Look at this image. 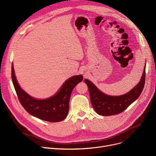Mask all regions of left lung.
<instances>
[{
  "mask_svg": "<svg viewBox=\"0 0 156 156\" xmlns=\"http://www.w3.org/2000/svg\"><path fill=\"white\" fill-rule=\"evenodd\" d=\"M145 78L146 67H144L143 76L137 85L129 92L118 96H111L104 94L88 80L85 79L84 82L88 86L91 103L95 111L100 115L112 116L124 111L137 100L143 90Z\"/></svg>",
  "mask_w": 156,
  "mask_h": 156,
  "instance_id": "1",
  "label": "left lung"
}]
</instances>
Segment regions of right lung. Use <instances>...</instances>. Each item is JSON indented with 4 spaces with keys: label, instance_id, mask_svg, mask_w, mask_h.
I'll return each mask as SVG.
<instances>
[{
    "label": "right lung",
    "instance_id": "add662e5",
    "mask_svg": "<svg viewBox=\"0 0 156 156\" xmlns=\"http://www.w3.org/2000/svg\"><path fill=\"white\" fill-rule=\"evenodd\" d=\"M11 75L14 88L23 108L31 115L49 122H59L65 119L69 110V101L72 90L83 79L82 75L71 77L55 95L46 100H38L20 88L14 73L13 63Z\"/></svg>",
    "mask_w": 156,
    "mask_h": 156
}]
</instances>
